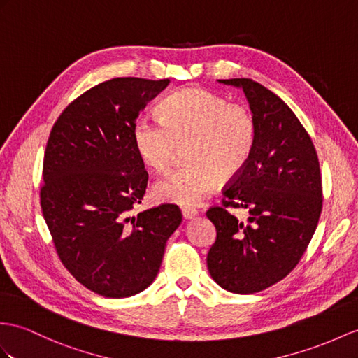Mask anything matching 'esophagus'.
Masks as SVG:
<instances>
[{
  "label": "esophagus",
  "instance_id": "esophagus-1",
  "mask_svg": "<svg viewBox=\"0 0 358 358\" xmlns=\"http://www.w3.org/2000/svg\"><path fill=\"white\" fill-rule=\"evenodd\" d=\"M196 215H197V209H196V208H189V206H184V208H182V217H184L185 220L194 219Z\"/></svg>",
  "mask_w": 358,
  "mask_h": 358
}]
</instances>
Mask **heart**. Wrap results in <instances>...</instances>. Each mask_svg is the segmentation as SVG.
<instances>
[{
  "label": "heart",
  "mask_w": 358,
  "mask_h": 358,
  "mask_svg": "<svg viewBox=\"0 0 358 358\" xmlns=\"http://www.w3.org/2000/svg\"><path fill=\"white\" fill-rule=\"evenodd\" d=\"M159 120H138L135 149L158 173L171 169L179 147L189 162L156 182L161 202L196 205L223 182L238 178L254 155L257 120L246 106L197 86L169 95L158 108Z\"/></svg>",
  "instance_id": "b5f03b06"
}]
</instances>
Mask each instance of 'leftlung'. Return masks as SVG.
I'll list each match as a JSON object with an SVG mask.
<instances>
[{"label": "left lung", "mask_w": 358, "mask_h": 358, "mask_svg": "<svg viewBox=\"0 0 358 358\" xmlns=\"http://www.w3.org/2000/svg\"><path fill=\"white\" fill-rule=\"evenodd\" d=\"M219 82L246 94L258 136L222 205L206 211L217 231L206 263L222 289L250 294L284 280L302 258L322 213L320 167L308 132L276 94L250 78ZM228 207H246L250 219L240 222Z\"/></svg>", "instance_id": "8db88e82"}]
</instances>
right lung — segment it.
Wrapping results in <instances>:
<instances>
[{
  "label": "right lung",
  "mask_w": 358,
  "mask_h": 358,
  "mask_svg": "<svg viewBox=\"0 0 358 358\" xmlns=\"http://www.w3.org/2000/svg\"><path fill=\"white\" fill-rule=\"evenodd\" d=\"M169 83L117 77L94 86L64 109L47 141L43 219L65 268L104 298L147 289L182 222L171 203L130 215L149 180L134 144L135 121Z\"/></svg>",
  "instance_id": "1"
}]
</instances>
